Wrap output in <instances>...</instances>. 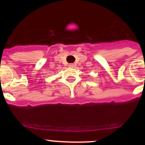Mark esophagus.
<instances>
[{
    "mask_svg": "<svg viewBox=\"0 0 145 145\" xmlns=\"http://www.w3.org/2000/svg\"><path fill=\"white\" fill-rule=\"evenodd\" d=\"M68 66H69V67H70V68H73L75 65H74L73 64H70V65H69Z\"/></svg>",
    "mask_w": 145,
    "mask_h": 145,
    "instance_id": "1",
    "label": "esophagus"
}]
</instances>
